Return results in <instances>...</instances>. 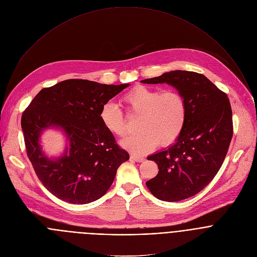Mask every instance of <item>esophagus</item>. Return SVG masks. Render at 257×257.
<instances>
[{"label":"esophagus","mask_w":257,"mask_h":257,"mask_svg":"<svg viewBox=\"0 0 257 257\" xmlns=\"http://www.w3.org/2000/svg\"><path fill=\"white\" fill-rule=\"evenodd\" d=\"M131 159L134 160V161H136V162H138V163H142V162L145 161V158L139 157V156H136V155H132V156H131Z\"/></svg>","instance_id":"esophagus-1"}]
</instances>
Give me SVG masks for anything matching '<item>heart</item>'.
I'll list each match as a JSON object with an SVG mask.
<instances>
[{"instance_id": "b5f03b06", "label": "heart", "mask_w": 257, "mask_h": 257, "mask_svg": "<svg viewBox=\"0 0 257 257\" xmlns=\"http://www.w3.org/2000/svg\"><path fill=\"white\" fill-rule=\"evenodd\" d=\"M126 111L140 115L139 132L121 142L123 148L135 155H146L162 146L174 144L184 131L188 105L185 97L176 90L162 92L139 85L121 96ZM100 121L110 134L124 137L127 134L126 118L122 110L113 102L105 103L100 110Z\"/></svg>"}]
</instances>
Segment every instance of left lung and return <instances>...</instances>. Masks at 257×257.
<instances>
[{
	"label": "left lung",
	"mask_w": 257,
	"mask_h": 257,
	"mask_svg": "<svg viewBox=\"0 0 257 257\" xmlns=\"http://www.w3.org/2000/svg\"><path fill=\"white\" fill-rule=\"evenodd\" d=\"M141 82L173 85L188 105L187 121L176 143L148 158L158 164L159 173L146 185L163 201L192 197L214 179L227 155L233 136L228 96L206 76L193 71H170Z\"/></svg>",
	"instance_id": "left-lung-1"
}]
</instances>
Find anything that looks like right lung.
Masks as SVG:
<instances>
[{
	"label": "right lung",
	"mask_w": 257,
	"mask_h": 257,
	"mask_svg": "<svg viewBox=\"0 0 257 257\" xmlns=\"http://www.w3.org/2000/svg\"><path fill=\"white\" fill-rule=\"evenodd\" d=\"M130 84L107 85L85 79H67L43 88L24 110L21 125L27 156L43 186L72 204L99 199L110 188L117 168L130 159L100 121L101 107ZM62 128L70 150L50 160L39 145L41 132Z\"/></svg>",
	"instance_id": "right-lung-1"
}]
</instances>
